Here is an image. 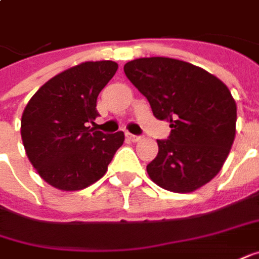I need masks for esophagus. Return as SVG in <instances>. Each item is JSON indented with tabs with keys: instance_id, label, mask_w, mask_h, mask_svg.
<instances>
[{
	"instance_id": "34e87169",
	"label": "esophagus",
	"mask_w": 259,
	"mask_h": 259,
	"mask_svg": "<svg viewBox=\"0 0 259 259\" xmlns=\"http://www.w3.org/2000/svg\"><path fill=\"white\" fill-rule=\"evenodd\" d=\"M126 136H127V139L129 140H132V142H139L140 140V136H136V135H132V133H126Z\"/></svg>"
}]
</instances>
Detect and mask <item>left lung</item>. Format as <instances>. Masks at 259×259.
<instances>
[{
	"instance_id": "8db88e82",
	"label": "left lung",
	"mask_w": 259,
	"mask_h": 259,
	"mask_svg": "<svg viewBox=\"0 0 259 259\" xmlns=\"http://www.w3.org/2000/svg\"><path fill=\"white\" fill-rule=\"evenodd\" d=\"M123 70L155 117L172 129L167 140H157L159 153L146 166L149 178L176 193L210 182L235 139L236 103L229 89L206 70L175 58H136Z\"/></svg>"
}]
</instances>
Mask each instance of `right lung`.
<instances>
[{"instance_id": "right-lung-1", "label": "right lung", "mask_w": 259, "mask_h": 259, "mask_svg": "<svg viewBox=\"0 0 259 259\" xmlns=\"http://www.w3.org/2000/svg\"><path fill=\"white\" fill-rule=\"evenodd\" d=\"M117 63L85 61L50 78L27 103L21 139L41 179L60 191L84 189L107 172L124 133L92 129L99 116L97 96L110 81Z\"/></svg>"}]
</instances>
